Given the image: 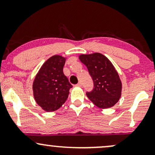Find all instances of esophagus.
Segmentation results:
<instances>
[{
	"mask_svg": "<svg viewBox=\"0 0 155 155\" xmlns=\"http://www.w3.org/2000/svg\"><path fill=\"white\" fill-rule=\"evenodd\" d=\"M81 85H82V84H81V82H79L76 85V87H81Z\"/></svg>",
	"mask_w": 155,
	"mask_h": 155,
	"instance_id": "esophagus-1",
	"label": "esophagus"
}]
</instances>
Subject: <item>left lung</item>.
Wrapping results in <instances>:
<instances>
[{
    "label": "left lung",
    "mask_w": 155,
    "mask_h": 155,
    "mask_svg": "<svg viewBox=\"0 0 155 155\" xmlns=\"http://www.w3.org/2000/svg\"><path fill=\"white\" fill-rule=\"evenodd\" d=\"M79 59L86 65L94 82L88 98L100 108L114 106L122 95V81L111 62L101 53L80 54Z\"/></svg>",
    "instance_id": "left-lung-1"
}]
</instances>
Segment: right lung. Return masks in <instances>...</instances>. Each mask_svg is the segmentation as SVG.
I'll return each mask as SVG.
<instances>
[{
    "label": "right lung",
    "mask_w": 155,
    "mask_h": 155,
    "mask_svg": "<svg viewBox=\"0 0 155 155\" xmlns=\"http://www.w3.org/2000/svg\"><path fill=\"white\" fill-rule=\"evenodd\" d=\"M66 58L53 55L44 63L33 83L35 102L45 111L51 112L63 106L72 85L63 74Z\"/></svg>",
    "instance_id": "add662e5"
}]
</instances>
